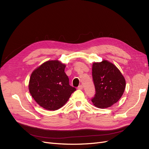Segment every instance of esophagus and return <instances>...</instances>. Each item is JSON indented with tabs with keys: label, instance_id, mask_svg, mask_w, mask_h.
<instances>
[{
	"label": "esophagus",
	"instance_id": "34e87169",
	"mask_svg": "<svg viewBox=\"0 0 149 149\" xmlns=\"http://www.w3.org/2000/svg\"><path fill=\"white\" fill-rule=\"evenodd\" d=\"M83 85L82 84H80L79 86L78 87V89H83Z\"/></svg>",
	"mask_w": 149,
	"mask_h": 149
}]
</instances>
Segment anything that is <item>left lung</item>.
<instances>
[{"label": "left lung", "instance_id": "8db88e82", "mask_svg": "<svg viewBox=\"0 0 149 149\" xmlns=\"http://www.w3.org/2000/svg\"><path fill=\"white\" fill-rule=\"evenodd\" d=\"M92 76L96 89L91 100L94 106L104 109L120 100L125 90V80L114 64L107 60L93 63Z\"/></svg>", "mask_w": 149, "mask_h": 149}]
</instances>
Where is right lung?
Returning a JSON list of instances; mask_svg holds the SVG:
<instances>
[{
  "instance_id": "obj_1",
  "label": "right lung",
  "mask_w": 149,
  "mask_h": 149,
  "mask_svg": "<svg viewBox=\"0 0 149 149\" xmlns=\"http://www.w3.org/2000/svg\"><path fill=\"white\" fill-rule=\"evenodd\" d=\"M66 65L58 60L47 61L31 74L29 89L38 104L55 111L63 106L76 88L69 84L65 72Z\"/></svg>"
}]
</instances>
